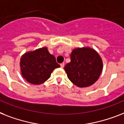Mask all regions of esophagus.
<instances>
[{
    "mask_svg": "<svg viewBox=\"0 0 124 124\" xmlns=\"http://www.w3.org/2000/svg\"><path fill=\"white\" fill-rule=\"evenodd\" d=\"M60 67L63 68L64 67V63H62V64H60Z\"/></svg>",
    "mask_w": 124,
    "mask_h": 124,
    "instance_id": "obj_1",
    "label": "esophagus"
}]
</instances>
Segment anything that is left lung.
<instances>
[{
	"label": "left lung",
	"instance_id": "obj_1",
	"mask_svg": "<svg viewBox=\"0 0 124 124\" xmlns=\"http://www.w3.org/2000/svg\"><path fill=\"white\" fill-rule=\"evenodd\" d=\"M102 60L99 53L90 47L74 48L71 53V62L64 67L67 77L78 87L93 85L102 71Z\"/></svg>",
	"mask_w": 124,
	"mask_h": 124
}]
</instances>
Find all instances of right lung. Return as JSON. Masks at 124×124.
<instances>
[{
  "label": "right lung",
  "instance_id": "obj_1",
  "mask_svg": "<svg viewBox=\"0 0 124 124\" xmlns=\"http://www.w3.org/2000/svg\"><path fill=\"white\" fill-rule=\"evenodd\" d=\"M20 66L22 76L34 85L45 82L53 70L60 67L46 47L24 53L20 59Z\"/></svg>",
  "mask_w": 124,
  "mask_h": 124
}]
</instances>
